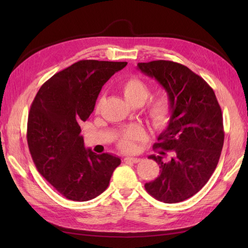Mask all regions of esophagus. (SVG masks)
Masks as SVG:
<instances>
[{"label":"esophagus","instance_id":"34e87169","mask_svg":"<svg viewBox=\"0 0 248 248\" xmlns=\"http://www.w3.org/2000/svg\"><path fill=\"white\" fill-rule=\"evenodd\" d=\"M124 162H129V163H139L140 162V157H131V156H127L124 157Z\"/></svg>","mask_w":248,"mask_h":248}]
</instances>
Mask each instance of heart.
<instances>
[{"mask_svg":"<svg viewBox=\"0 0 248 248\" xmlns=\"http://www.w3.org/2000/svg\"><path fill=\"white\" fill-rule=\"evenodd\" d=\"M121 93L129 104L133 107H140L150 96V87L145 81L140 78H130L123 83L120 87ZM98 102L97 108L100 107ZM147 120L155 130H163L167 127L171 116V102L170 97L165 93L155 94L147 104L145 108ZM146 138L145 131L138 125L128 128L121 135L119 140V147L125 152H132L136 149V143L144 140Z\"/></svg>","mask_w":248,"mask_h":248,"instance_id":"1","label":"heart"}]
</instances>
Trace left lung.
I'll return each mask as SVG.
<instances>
[{
    "label": "left lung",
    "mask_w": 248,
    "mask_h": 248,
    "mask_svg": "<svg viewBox=\"0 0 248 248\" xmlns=\"http://www.w3.org/2000/svg\"><path fill=\"white\" fill-rule=\"evenodd\" d=\"M138 69L160 83L171 102L166 130L150 155L160 176L145 184L152 197L165 203L183 202L202 189L217 166L224 145L223 115L213 89L187 67L170 61L139 62ZM165 151L172 159L164 161Z\"/></svg>",
    "instance_id": "obj_1"
}]
</instances>
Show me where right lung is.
I'll return each instance as SVG.
<instances>
[{
	"label": "right lung",
	"instance_id": "obj_1",
	"mask_svg": "<svg viewBox=\"0 0 248 248\" xmlns=\"http://www.w3.org/2000/svg\"><path fill=\"white\" fill-rule=\"evenodd\" d=\"M127 62L80 61L50 78L37 93L28 120V144L37 170L73 202L103 193L118 156L86 149L81 124L93 113L101 88Z\"/></svg>",
	"mask_w": 248,
	"mask_h": 248
}]
</instances>
